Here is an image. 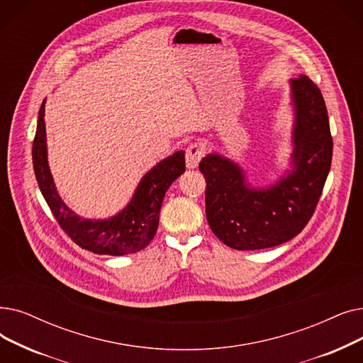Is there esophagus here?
Wrapping results in <instances>:
<instances>
[{
  "label": "esophagus",
  "instance_id": "esophagus-1",
  "mask_svg": "<svg viewBox=\"0 0 363 363\" xmlns=\"http://www.w3.org/2000/svg\"><path fill=\"white\" fill-rule=\"evenodd\" d=\"M204 155V150L200 144H191L186 148L185 152V163L188 169H196L201 160V157Z\"/></svg>",
  "mask_w": 363,
  "mask_h": 363
}]
</instances>
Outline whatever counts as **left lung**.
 Returning <instances> with one entry per match:
<instances>
[{
    "mask_svg": "<svg viewBox=\"0 0 363 363\" xmlns=\"http://www.w3.org/2000/svg\"><path fill=\"white\" fill-rule=\"evenodd\" d=\"M294 113L289 169L258 186L228 157L211 152L200 162L206 178V218L224 245L238 250L273 247L294 239L310 220L333 160L326 105L307 75L289 80Z\"/></svg>",
    "mask_w": 363,
    "mask_h": 363,
    "instance_id": "obj_1",
    "label": "left lung"
}]
</instances>
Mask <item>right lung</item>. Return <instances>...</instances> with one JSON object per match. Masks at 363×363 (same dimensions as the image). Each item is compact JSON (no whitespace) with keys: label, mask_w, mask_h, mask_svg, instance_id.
Segmentation results:
<instances>
[{"label":"right lung","mask_w":363,"mask_h":363,"mask_svg":"<svg viewBox=\"0 0 363 363\" xmlns=\"http://www.w3.org/2000/svg\"><path fill=\"white\" fill-rule=\"evenodd\" d=\"M45 99L41 104L33 145V163L40 191L59 225L83 249L98 255H128L148 246L159 228V215L167 188L185 172V152L177 151L150 169L128 203L114 216L94 219L77 215L62 200L47 160Z\"/></svg>","instance_id":"right-lung-1"}]
</instances>
